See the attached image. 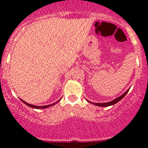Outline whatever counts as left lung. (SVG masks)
I'll use <instances>...</instances> for the list:
<instances>
[{
    "label": "left lung",
    "instance_id": "obj_1",
    "mask_svg": "<svg viewBox=\"0 0 148 148\" xmlns=\"http://www.w3.org/2000/svg\"><path fill=\"white\" fill-rule=\"evenodd\" d=\"M129 90H127L125 92V93H124L123 95H122L121 96L118 97V98H116V99H115L114 100H113V101H110V102H107V103H93V102H91V101H88V102H90L92 103H93L94 105H96V106H103V107H105V106H111V105H113L115 104V103H116L117 102H118L120 100H121L126 95V94L127 92H128Z\"/></svg>",
    "mask_w": 148,
    "mask_h": 148
}]
</instances>
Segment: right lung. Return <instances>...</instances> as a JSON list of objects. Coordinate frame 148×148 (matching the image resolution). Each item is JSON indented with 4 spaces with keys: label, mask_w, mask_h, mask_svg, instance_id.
Returning <instances> with one entry per match:
<instances>
[{
    "label": "right lung",
    "mask_w": 148,
    "mask_h": 148,
    "mask_svg": "<svg viewBox=\"0 0 148 148\" xmlns=\"http://www.w3.org/2000/svg\"><path fill=\"white\" fill-rule=\"evenodd\" d=\"M22 101H23V103H25V104H26V105H28V106H30V107H32V108H48V107H50V106H53V105H55L56 103L57 102H58L59 101H60V100H58V101H57V102H56V103H52V104H49V105H47V106H34V105H32V104H30V103H28L27 102H25V101H23V100H22V99H21Z\"/></svg>",
    "instance_id": "add662e5"
}]
</instances>
